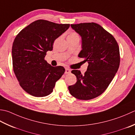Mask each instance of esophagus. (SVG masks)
<instances>
[{
  "label": "esophagus",
  "instance_id": "esophagus-1",
  "mask_svg": "<svg viewBox=\"0 0 135 135\" xmlns=\"http://www.w3.org/2000/svg\"><path fill=\"white\" fill-rule=\"evenodd\" d=\"M71 73V70L69 69V68H65V74H70Z\"/></svg>",
  "mask_w": 135,
  "mask_h": 135
}]
</instances>
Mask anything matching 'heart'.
<instances>
[{
	"label": "heart",
	"mask_w": 135,
	"mask_h": 135,
	"mask_svg": "<svg viewBox=\"0 0 135 135\" xmlns=\"http://www.w3.org/2000/svg\"><path fill=\"white\" fill-rule=\"evenodd\" d=\"M79 38V36L77 33L75 31H71L67 36V39H76Z\"/></svg>",
	"instance_id": "obj_1"
}]
</instances>
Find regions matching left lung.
I'll use <instances>...</instances> for the list:
<instances>
[{"instance_id":"left-lung-1","label":"left lung","mask_w":135,"mask_h":135,"mask_svg":"<svg viewBox=\"0 0 135 135\" xmlns=\"http://www.w3.org/2000/svg\"><path fill=\"white\" fill-rule=\"evenodd\" d=\"M82 37V49L78 57L88 62L86 72L71 73L76 83L68 86L71 95L81 100H89L104 92L111 83L120 64L119 48L111 34L95 23L71 25Z\"/></svg>"}]
</instances>
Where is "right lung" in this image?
<instances>
[{
  "instance_id": "right-lung-1",
  "label": "right lung",
  "mask_w": 135,
  "mask_h": 135,
  "mask_svg": "<svg viewBox=\"0 0 135 135\" xmlns=\"http://www.w3.org/2000/svg\"><path fill=\"white\" fill-rule=\"evenodd\" d=\"M70 24L37 20L22 29L12 46L15 74L21 87L36 97L49 95L65 72L62 66L52 67L45 60L55 39L69 28Z\"/></svg>"
}]
</instances>
